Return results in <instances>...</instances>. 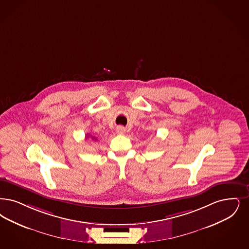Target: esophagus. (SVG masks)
<instances>
[{"label": "esophagus", "instance_id": "34e87169", "mask_svg": "<svg viewBox=\"0 0 249 249\" xmlns=\"http://www.w3.org/2000/svg\"><path fill=\"white\" fill-rule=\"evenodd\" d=\"M125 130H126L125 128H124V127H121V126L117 128V131H118L119 133H120V134H123V133L125 132Z\"/></svg>", "mask_w": 249, "mask_h": 249}]
</instances>
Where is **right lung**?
<instances>
[{"label": "right lung", "instance_id": "1", "mask_svg": "<svg viewBox=\"0 0 249 249\" xmlns=\"http://www.w3.org/2000/svg\"><path fill=\"white\" fill-rule=\"evenodd\" d=\"M88 138H89V134H87V135H86V139H88ZM90 138H91V139L92 140H94V141H96V138H94V137H92V136H91V137H90Z\"/></svg>", "mask_w": 249, "mask_h": 249}]
</instances>
